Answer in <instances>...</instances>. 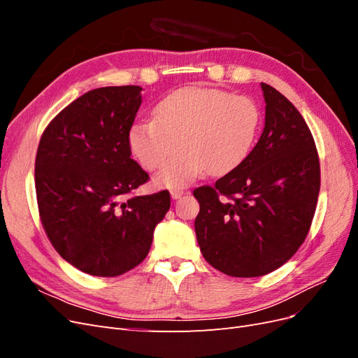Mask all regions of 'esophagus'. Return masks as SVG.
<instances>
[{"label":"esophagus","instance_id":"esophagus-1","mask_svg":"<svg viewBox=\"0 0 358 358\" xmlns=\"http://www.w3.org/2000/svg\"><path fill=\"white\" fill-rule=\"evenodd\" d=\"M170 196H171L173 200H178V199H180L183 196V191L182 189H171L170 191Z\"/></svg>","mask_w":358,"mask_h":358}]
</instances>
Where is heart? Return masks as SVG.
Here are the masks:
<instances>
[{
    "mask_svg": "<svg viewBox=\"0 0 358 358\" xmlns=\"http://www.w3.org/2000/svg\"><path fill=\"white\" fill-rule=\"evenodd\" d=\"M155 119H138L128 133V146L146 170L166 166L155 185L183 188L206 171L222 176L241 167L257 143L263 115L249 96L222 90L182 88L161 99Z\"/></svg>",
    "mask_w": 358,
    "mask_h": 358,
    "instance_id": "heart-1",
    "label": "heart"
}]
</instances>
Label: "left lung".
I'll return each instance as SVG.
<instances>
[{
  "mask_svg": "<svg viewBox=\"0 0 358 358\" xmlns=\"http://www.w3.org/2000/svg\"><path fill=\"white\" fill-rule=\"evenodd\" d=\"M263 134L241 167L194 189L200 251L212 267L255 278L285 264L305 242L320 192L315 142L292 103L262 83Z\"/></svg>",
  "mask_w": 358,
  "mask_h": 358,
  "instance_id": "8db88e82",
  "label": "left lung"
}]
</instances>
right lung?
<instances>
[{"label": "right lung", "mask_w": 358, "mask_h": 358, "mask_svg": "<svg viewBox=\"0 0 358 358\" xmlns=\"http://www.w3.org/2000/svg\"><path fill=\"white\" fill-rule=\"evenodd\" d=\"M140 86H106L76 99L48 125L36 157L41 224L57 252L92 276L112 278L146 258L170 209L169 191L129 197L149 179L129 158Z\"/></svg>", "instance_id": "obj_1"}]
</instances>
